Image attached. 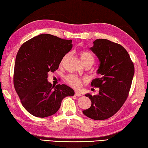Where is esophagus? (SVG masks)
<instances>
[{
    "label": "esophagus",
    "instance_id": "obj_1",
    "mask_svg": "<svg viewBox=\"0 0 148 148\" xmlns=\"http://www.w3.org/2000/svg\"><path fill=\"white\" fill-rule=\"evenodd\" d=\"M75 96H77V97H81L82 96V94H80V93H78L77 92H75Z\"/></svg>",
    "mask_w": 148,
    "mask_h": 148
}]
</instances>
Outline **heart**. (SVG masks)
I'll use <instances>...</instances> for the list:
<instances>
[{
	"label": "heart",
	"instance_id": "heart-1",
	"mask_svg": "<svg viewBox=\"0 0 148 148\" xmlns=\"http://www.w3.org/2000/svg\"><path fill=\"white\" fill-rule=\"evenodd\" d=\"M79 56H80V60L82 62V63L84 64L87 63H93V61H94V58H93V55L90 53L86 51H82L79 53ZM68 56V55H66L64 56L63 59L62 60V62H61V64H62L64 60ZM66 82L68 83L72 87H73L76 89L80 88L82 85L85 83V80L84 79H82L77 77V75H70L69 76H68L66 78Z\"/></svg>",
	"mask_w": 148,
	"mask_h": 148
}]
</instances>
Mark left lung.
Returning a JSON list of instances; mask_svg holds the SVG:
<instances>
[{"mask_svg":"<svg viewBox=\"0 0 148 148\" xmlns=\"http://www.w3.org/2000/svg\"><path fill=\"white\" fill-rule=\"evenodd\" d=\"M90 50L100 62L97 73L100 77L91 85L99 88V94L85 96L92 102L91 107L83 111L94 120H105L116 114L129 95L134 74V63L123 46L106 39L93 41Z\"/></svg>","mask_w":148,"mask_h":148,"instance_id":"left-lung-1","label":"left lung"}]
</instances>
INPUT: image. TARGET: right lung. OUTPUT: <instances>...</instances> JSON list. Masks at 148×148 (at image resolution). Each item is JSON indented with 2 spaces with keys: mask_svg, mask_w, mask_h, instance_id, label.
Masks as SVG:
<instances>
[{
  "mask_svg": "<svg viewBox=\"0 0 148 148\" xmlns=\"http://www.w3.org/2000/svg\"><path fill=\"white\" fill-rule=\"evenodd\" d=\"M71 39H63L42 34L22 45L16 58L14 85L23 106L38 117L52 116L58 110L62 100L75 92L62 84L53 86L47 78L55 71L73 45Z\"/></svg>",
  "mask_w": 148,
  "mask_h": 148,
  "instance_id": "1",
  "label": "right lung"
}]
</instances>
